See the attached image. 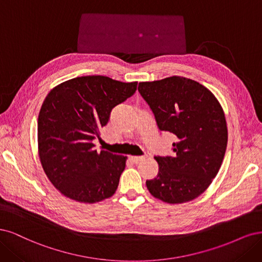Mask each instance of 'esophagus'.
<instances>
[{
	"instance_id": "obj_1",
	"label": "esophagus",
	"mask_w": 262,
	"mask_h": 262,
	"mask_svg": "<svg viewBox=\"0 0 262 262\" xmlns=\"http://www.w3.org/2000/svg\"><path fill=\"white\" fill-rule=\"evenodd\" d=\"M129 159H130V161L132 162H134V163H139L140 161H142V160H145L146 159V157H129Z\"/></svg>"
}]
</instances>
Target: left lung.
<instances>
[{
  "label": "left lung",
  "instance_id": "obj_1",
  "mask_svg": "<svg viewBox=\"0 0 262 262\" xmlns=\"http://www.w3.org/2000/svg\"><path fill=\"white\" fill-rule=\"evenodd\" d=\"M138 91L159 129L176 136L173 156L155 157L159 173L146 182L148 190L172 205L193 200L210 186L224 159L227 126L220 102L201 83L181 76L139 82Z\"/></svg>",
  "mask_w": 262,
  "mask_h": 262
}]
</instances>
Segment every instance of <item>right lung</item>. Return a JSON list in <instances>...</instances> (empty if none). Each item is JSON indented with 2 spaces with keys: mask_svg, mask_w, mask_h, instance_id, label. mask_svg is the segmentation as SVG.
<instances>
[{
  "mask_svg": "<svg viewBox=\"0 0 262 262\" xmlns=\"http://www.w3.org/2000/svg\"><path fill=\"white\" fill-rule=\"evenodd\" d=\"M137 81L81 76L55 86L38 117V152L43 171L65 197L96 204L112 197L127 157L95 149L114 106L132 97Z\"/></svg>",
  "mask_w": 262,
  "mask_h": 262,
  "instance_id": "add662e5",
  "label": "right lung"
}]
</instances>
